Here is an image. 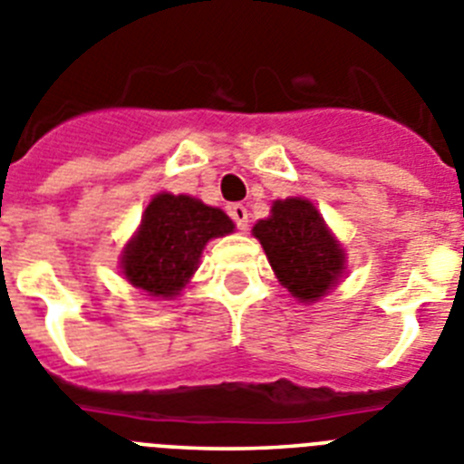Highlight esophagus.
Segmentation results:
<instances>
[{
	"label": "esophagus",
	"instance_id": "esophagus-1",
	"mask_svg": "<svg viewBox=\"0 0 464 464\" xmlns=\"http://www.w3.org/2000/svg\"><path fill=\"white\" fill-rule=\"evenodd\" d=\"M229 218L235 220V225L239 229H246L248 227V211H246L244 204H232V207L227 208Z\"/></svg>",
	"mask_w": 464,
	"mask_h": 464
}]
</instances>
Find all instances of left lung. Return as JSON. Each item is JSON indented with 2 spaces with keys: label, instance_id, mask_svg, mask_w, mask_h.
Segmentation results:
<instances>
[{
  "label": "left lung",
  "instance_id": "1",
  "mask_svg": "<svg viewBox=\"0 0 464 464\" xmlns=\"http://www.w3.org/2000/svg\"><path fill=\"white\" fill-rule=\"evenodd\" d=\"M253 237L267 253L283 288L304 304L325 297L346 272L342 244L304 197L276 199L272 216L256 223Z\"/></svg>",
  "mask_w": 464,
  "mask_h": 464
}]
</instances>
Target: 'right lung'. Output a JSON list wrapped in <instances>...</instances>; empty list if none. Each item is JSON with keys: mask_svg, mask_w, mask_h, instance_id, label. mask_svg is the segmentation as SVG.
I'll return each instance as SVG.
<instances>
[{"mask_svg": "<svg viewBox=\"0 0 464 464\" xmlns=\"http://www.w3.org/2000/svg\"><path fill=\"white\" fill-rule=\"evenodd\" d=\"M232 229L235 223L220 208L190 195L160 192L122 251V276L149 297H176L195 274L204 246Z\"/></svg>", "mask_w": 464, "mask_h": 464, "instance_id": "1", "label": "right lung"}]
</instances>
